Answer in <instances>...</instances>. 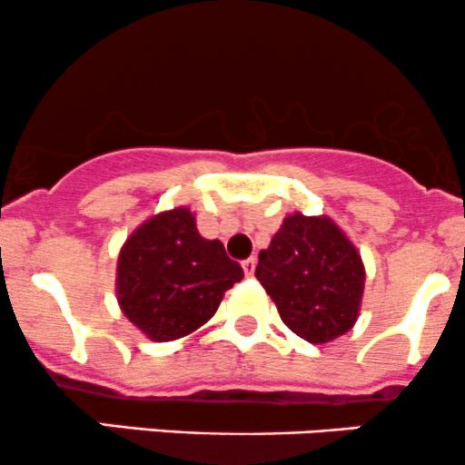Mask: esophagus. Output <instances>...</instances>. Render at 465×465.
Returning <instances> with one entry per match:
<instances>
[{
  "mask_svg": "<svg viewBox=\"0 0 465 465\" xmlns=\"http://www.w3.org/2000/svg\"><path fill=\"white\" fill-rule=\"evenodd\" d=\"M242 268H243V274L252 276V274H254V268H257V259H254V257L246 259V261H243V263H242Z\"/></svg>",
  "mask_w": 465,
  "mask_h": 465,
  "instance_id": "esophagus-1",
  "label": "esophagus"
}]
</instances>
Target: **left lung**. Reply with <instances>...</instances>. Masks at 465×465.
Instances as JSON below:
<instances>
[{
    "label": "left lung",
    "instance_id": "1",
    "mask_svg": "<svg viewBox=\"0 0 465 465\" xmlns=\"http://www.w3.org/2000/svg\"><path fill=\"white\" fill-rule=\"evenodd\" d=\"M254 276L302 341L322 345L356 325L364 265L330 217H285L268 250L259 252Z\"/></svg>",
    "mask_w": 465,
    "mask_h": 465
}]
</instances>
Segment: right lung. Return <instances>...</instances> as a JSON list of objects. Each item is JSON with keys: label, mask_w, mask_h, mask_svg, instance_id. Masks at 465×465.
I'll list each match as a JSON object with an SVG mask.
<instances>
[{"label": "right lung", "mask_w": 465, "mask_h": 465, "mask_svg": "<svg viewBox=\"0 0 465 465\" xmlns=\"http://www.w3.org/2000/svg\"><path fill=\"white\" fill-rule=\"evenodd\" d=\"M243 270L219 239L197 232L189 208L158 213L120 248L116 296L123 314L155 342L200 330Z\"/></svg>", "instance_id": "obj_1"}]
</instances>
